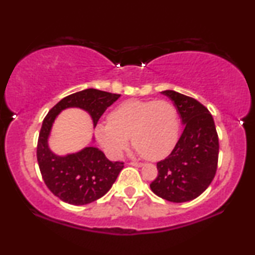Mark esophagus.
I'll return each instance as SVG.
<instances>
[{
	"label": "esophagus",
	"instance_id": "esophagus-1",
	"mask_svg": "<svg viewBox=\"0 0 255 255\" xmlns=\"http://www.w3.org/2000/svg\"><path fill=\"white\" fill-rule=\"evenodd\" d=\"M128 165H131V166H135V167H141V166H142V163L132 161V162H128Z\"/></svg>",
	"mask_w": 255,
	"mask_h": 255
}]
</instances>
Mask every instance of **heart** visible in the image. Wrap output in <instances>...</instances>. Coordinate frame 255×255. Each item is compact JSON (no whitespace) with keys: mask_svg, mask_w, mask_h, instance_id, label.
I'll use <instances>...</instances> for the list:
<instances>
[{"mask_svg":"<svg viewBox=\"0 0 255 255\" xmlns=\"http://www.w3.org/2000/svg\"><path fill=\"white\" fill-rule=\"evenodd\" d=\"M180 120L168 101L128 100L108 115V123L96 127V138L108 154L117 158L132 145L147 160H160L173 151L179 139Z\"/></svg>","mask_w":255,"mask_h":255,"instance_id":"1","label":"heart"}]
</instances>
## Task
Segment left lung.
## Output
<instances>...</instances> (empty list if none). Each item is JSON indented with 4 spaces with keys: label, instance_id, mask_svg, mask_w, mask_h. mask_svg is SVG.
<instances>
[{
    "label": "left lung",
    "instance_id": "1",
    "mask_svg": "<svg viewBox=\"0 0 255 255\" xmlns=\"http://www.w3.org/2000/svg\"><path fill=\"white\" fill-rule=\"evenodd\" d=\"M161 93L174 102L184 128L172 153L156 163L158 176L149 187L163 200L182 203L200 196L214 180L218 134L214 118L203 104L174 90Z\"/></svg>",
    "mask_w": 255,
    "mask_h": 255
}]
</instances>
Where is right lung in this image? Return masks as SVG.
Masks as SVG:
<instances>
[{
	"label": "right lung",
	"instance_id": "obj_1",
	"mask_svg": "<svg viewBox=\"0 0 255 255\" xmlns=\"http://www.w3.org/2000/svg\"><path fill=\"white\" fill-rule=\"evenodd\" d=\"M120 97V94L85 89L64 97L44 118L37 145L38 165L48 189L66 203L85 205L104 196L123 169L124 162L110 161L94 146L72 154L57 155L48 147L55 118L62 110L80 108L90 115L95 128L107 108Z\"/></svg>",
	"mask_w": 255,
	"mask_h": 255
}]
</instances>
